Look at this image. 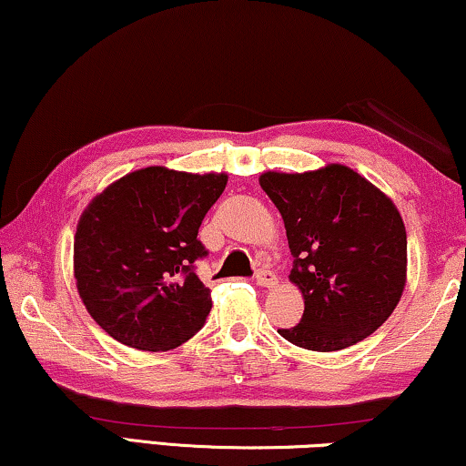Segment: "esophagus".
<instances>
[{
  "mask_svg": "<svg viewBox=\"0 0 466 466\" xmlns=\"http://www.w3.org/2000/svg\"><path fill=\"white\" fill-rule=\"evenodd\" d=\"M254 279L258 286H265V288L278 286V278H275V273L268 271V268H258V271L254 273Z\"/></svg>",
  "mask_w": 466,
  "mask_h": 466,
  "instance_id": "34e87169",
  "label": "esophagus"
}]
</instances>
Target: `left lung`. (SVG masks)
Here are the masks:
<instances>
[{"label": "left lung", "mask_w": 466, "mask_h": 466, "mask_svg": "<svg viewBox=\"0 0 466 466\" xmlns=\"http://www.w3.org/2000/svg\"><path fill=\"white\" fill-rule=\"evenodd\" d=\"M278 208L305 313L278 329L292 345L329 353L368 339L395 311L408 279V239L393 199L342 164L260 174Z\"/></svg>", "instance_id": "obj_1"}]
</instances>
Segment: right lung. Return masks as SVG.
<instances>
[{
	"instance_id": "right-lung-1",
	"label": "right lung",
	"mask_w": 466,
	"mask_h": 466,
	"mask_svg": "<svg viewBox=\"0 0 466 466\" xmlns=\"http://www.w3.org/2000/svg\"><path fill=\"white\" fill-rule=\"evenodd\" d=\"M225 172L134 170L94 195L77 222L73 275L92 319L138 350L187 342L210 313L193 273L206 256L199 225L227 187Z\"/></svg>"
}]
</instances>
